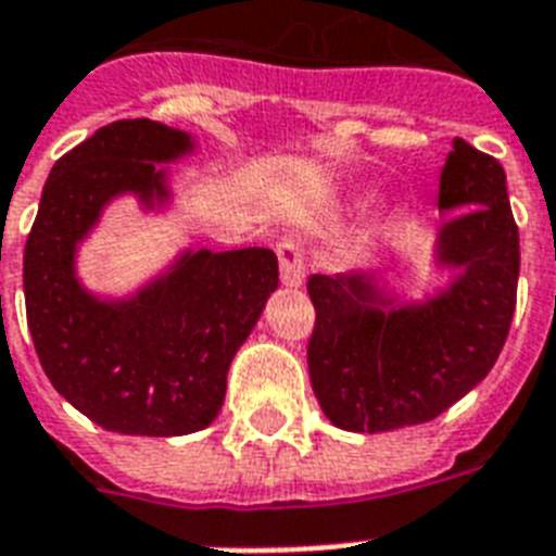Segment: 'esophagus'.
<instances>
[{"label": "esophagus", "mask_w": 556, "mask_h": 556, "mask_svg": "<svg viewBox=\"0 0 556 556\" xmlns=\"http://www.w3.org/2000/svg\"><path fill=\"white\" fill-rule=\"evenodd\" d=\"M279 256V279L286 288H300L305 282V256L303 244L296 239H282L277 244Z\"/></svg>", "instance_id": "obj_1"}]
</instances>
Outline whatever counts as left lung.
<instances>
[{
  "instance_id": "left-lung-1",
  "label": "left lung",
  "mask_w": 556,
  "mask_h": 556,
  "mask_svg": "<svg viewBox=\"0 0 556 556\" xmlns=\"http://www.w3.org/2000/svg\"><path fill=\"white\" fill-rule=\"evenodd\" d=\"M441 222L421 296L380 270L308 279L317 326L308 340L314 395L334 427L389 432L432 421L493 369L514 308L519 230L505 169L462 138L439 181Z\"/></svg>"
}]
</instances>
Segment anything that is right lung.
<instances>
[{"instance_id":"add662e5","label":"right lung","mask_w":556,"mask_h":556,"mask_svg":"<svg viewBox=\"0 0 556 556\" xmlns=\"http://www.w3.org/2000/svg\"><path fill=\"white\" fill-rule=\"evenodd\" d=\"M195 135L147 117L115 121L56 161L22 262L34 349L60 395L103 430L187 435L216 421L227 369L279 286L268 248H181L126 294L80 277V248L117 199L164 216L169 164Z\"/></svg>"}]
</instances>
